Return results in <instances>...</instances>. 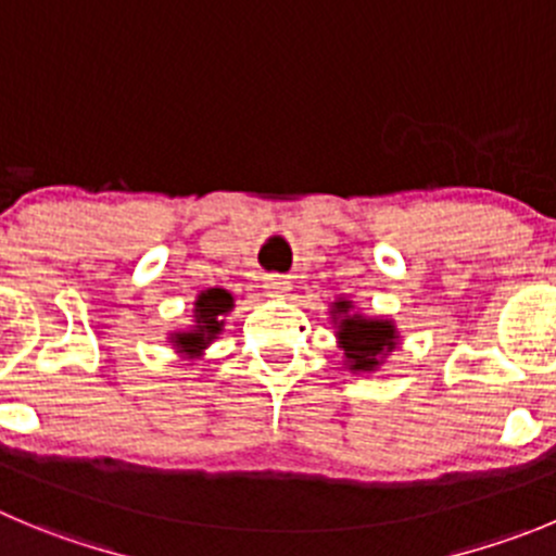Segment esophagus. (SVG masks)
<instances>
[{
  "label": "esophagus",
  "instance_id": "esophagus-1",
  "mask_svg": "<svg viewBox=\"0 0 556 556\" xmlns=\"http://www.w3.org/2000/svg\"><path fill=\"white\" fill-rule=\"evenodd\" d=\"M266 290H268V295H277V299H282V295L290 293V282L285 277H279V274H271V277H266Z\"/></svg>",
  "mask_w": 556,
  "mask_h": 556
}]
</instances>
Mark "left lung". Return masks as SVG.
I'll return each instance as SVG.
<instances>
[{"instance_id": "obj_1", "label": "left lung", "mask_w": 556, "mask_h": 556, "mask_svg": "<svg viewBox=\"0 0 556 556\" xmlns=\"http://www.w3.org/2000/svg\"><path fill=\"white\" fill-rule=\"evenodd\" d=\"M331 324L337 329V349L345 354L342 365L351 372H376L387 362V356L401 345L395 320L354 313L351 299L331 302Z\"/></svg>"}]
</instances>
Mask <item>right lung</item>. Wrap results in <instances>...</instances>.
Segmentation results:
<instances>
[{
	"instance_id": "1",
	"label": "right lung",
	"mask_w": 556,
	"mask_h": 556,
	"mask_svg": "<svg viewBox=\"0 0 556 556\" xmlns=\"http://www.w3.org/2000/svg\"><path fill=\"white\" fill-rule=\"evenodd\" d=\"M236 307L230 290L207 288L194 299V324L189 329H180L169 334V342L175 345V354L186 359H200L205 349L225 329V318Z\"/></svg>"
}]
</instances>
